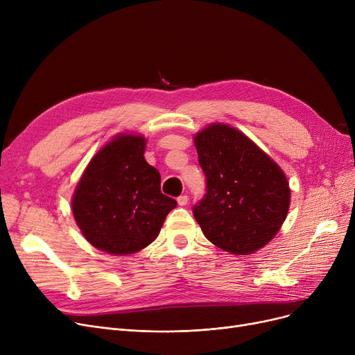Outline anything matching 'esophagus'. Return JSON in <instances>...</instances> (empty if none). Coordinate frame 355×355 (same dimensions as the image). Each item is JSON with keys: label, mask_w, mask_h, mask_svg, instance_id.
Segmentation results:
<instances>
[{"label": "esophagus", "mask_w": 355, "mask_h": 355, "mask_svg": "<svg viewBox=\"0 0 355 355\" xmlns=\"http://www.w3.org/2000/svg\"><path fill=\"white\" fill-rule=\"evenodd\" d=\"M177 201H178L180 206H187V202H189V196L182 194V196H180V197L177 198Z\"/></svg>", "instance_id": "1"}]
</instances>
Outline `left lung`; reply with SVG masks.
Wrapping results in <instances>:
<instances>
[{
    "mask_svg": "<svg viewBox=\"0 0 355 355\" xmlns=\"http://www.w3.org/2000/svg\"><path fill=\"white\" fill-rule=\"evenodd\" d=\"M207 193L193 214L204 236L232 254L266 246L288 216L291 189L284 171L243 132L213 123L194 137Z\"/></svg>",
    "mask_w": 355,
    "mask_h": 355,
    "instance_id": "left-lung-1",
    "label": "left lung"
}]
</instances>
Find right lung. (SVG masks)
Listing matches in <instances>:
<instances>
[{
  "mask_svg": "<svg viewBox=\"0 0 355 355\" xmlns=\"http://www.w3.org/2000/svg\"><path fill=\"white\" fill-rule=\"evenodd\" d=\"M141 135L119 134L93 157L78 182L71 211L92 246L132 254L158 237L177 201L161 193V175L145 158Z\"/></svg>",
  "mask_w": 355,
  "mask_h": 355,
  "instance_id": "1",
  "label": "right lung"
}]
</instances>
